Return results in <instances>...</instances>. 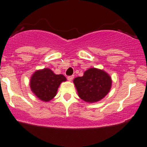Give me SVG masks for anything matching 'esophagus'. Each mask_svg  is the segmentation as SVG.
Instances as JSON below:
<instances>
[{"instance_id":"esophagus-1","label":"esophagus","mask_w":147,"mask_h":147,"mask_svg":"<svg viewBox=\"0 0 147 147\" xmlns=\"http://www.w3.org/2000/svg\"><path fill=\"white\" fill-rule=\"evenodd\" d=\"M73 78H74L73 75H71V76H68L67 77V80L69 81H72V80H73Z\"/></svg>"}]
</instances>
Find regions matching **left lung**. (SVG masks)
Here are the masks:
<instances>
[{
    "instance_id": "obj_1",
    "label": "left lung",
    "mask_w": 147,
    "mask_h": 147,
    "mask_svg": "<svg viewBox=\"0 0 147 147\" xmlns=\"http://www.w3.org/2000/svg\"><path fill=\"white\" fill-rule=\"evenodd\" d=\"M78 90V95L87 102L100 101L109 92L112 80L107 72L96 68H90L85 71L82 77L73 80Z\"/></svg>"
}]
</instances>
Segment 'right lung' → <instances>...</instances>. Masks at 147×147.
I'll use <instances>...</instances> for the list:
<instances>
[{
  "instance_id": "right-lung-1",
  "label": "right lung",
  "mask_w": 147,
  "mask_h": 147,
  "mask_svg": "<svg viewBox=\"0 0 147 147\" xmlns=\"http://www.w3.org/2000/svg\"><path fill=\"white\" fill-rule=\"evenodd\" d=\"M64 81H66L64 75H55L51 69L45 68L32 75L30 86L37 97L42 101L48 102L56 95L60 83Z\"/></svg>"
}]
</instances>
